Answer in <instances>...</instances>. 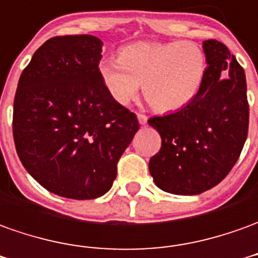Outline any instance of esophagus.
<instances>
[{
    "instance_id": "esophagus-1",
    "label": "esophagus",
    "mask_w": 258,
    "mask_h": 258,
    "mask_svg": "<svg viewBox=\"0 0 258 258\" xmlns=\"http://www.w3.org/2000/svg\"><path fill=\"white\" fill-rule=\"evenodd\" d=\"M137 117H138V121H140V124H142V125L148 123V116H145V114L138 113V114H137Z\"/></svg>"
}]
</instances>
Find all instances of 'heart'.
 I'll list each match as a JSON object with an SVG mask.
<instances>
[{"label":"heart","instance_id":"obj_1","mask_svg":"<svg viewBox=\"0 0 258 258\" xmlns=\"http://www.w3.org/2000/svg\"><path fill=\"white\" fill-rule=\"evenodd\" d=\"M99 75L114 102L130 104L144 95L159 111L179 110L197 95L205 74V54L192 41L149 43L125 47L120 57L99 61Z\"/></svg>","mask_w":258,"mask_h":258}]
</instances>
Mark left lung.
<instances>
[{
  "label": "left lung",
  "instance_id": "left-lung-1",
  "mask_svg": "<svg viewBox=\"0 0 258 258\" xmlns=\"http://www.w3.org/2000/svg\"><path fill=\"white\" fill-rule=\"evenodd\" d=\"M208 67L197 95L176 113L152 117L162 138L149 160L160 190L196 196L219 184L235 166L248 131L246 75L223 43H203Z\"/></svg>",
  "mask_w": 258,
  "mask_h": 258
}]
</instances>
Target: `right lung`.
Returning <instances> with one entry per match:
<instances>
[{"label":"right lung","instance_id":"obj_1","mask_svg":"<svg viewBox=\"0 0 258 258\" xmlns=\"http://www.w3.org/2000/svg\"><path fill=\"white\" fill-rule=\"evenodd\" d=\"M100 39L57 36L36 50L18 82L12 131L18 156L46 190L92 200L111 188L140 123L99 75Z\"/></svg>","mask_w":258,"mask_h":258}]
</instances>
